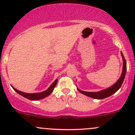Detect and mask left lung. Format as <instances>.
<instances>
[{
    "instance_id": "obj_1",
    "label": "left lung",
    "mask_w": 135,
    "mask_h": 135,
    "mask_svg": "<svg viewBox=\"0 0 135 135\" xmlns=\"http://www.w3.org/2000/svg\"><path fill=\"white\" fill-rule=\"evenodd\" d=\"M122 54V58L123 60V71H122V74L121 75L120 78H119V80H118L116 83H115L114 85H113L112 86H111L110 88H108L107 89H104V90L101 91L99 92H86V91H83L80 90V89H78V90L81 93L84 95H86V96L89 97L94 98V99H103L104 98H107L108 97L110 96V95H113L114 93H115L119 88L122 86V84L123 82V80H124L125 76H126V70H127V63L126 59H125L124 56H123V54L121 53Z\"/></svg>"
}]
</instances>
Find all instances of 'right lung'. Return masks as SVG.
<instances>
[{"instance_id":"obj_1","label":"right lung","mask_w":135,"mask_h":135,"mask_svg":"<svg viewBox=\"0 0 135 135\" xmlns=\"http://www.w3.org/2000/svg\"><path fill=\"white\" fill-rule=\"evenodd\" d=\"M57 82V79H56V80L54 81V82L50 85V87L47 89V90L39 93H23V92H21V91H20L17 90V89H15L14 88H13V89H14L17 93H18L20 95H21V96L27 98V99H29V100H40V99H43V98L46 97L48 96L49 95H50L51 92L53 91V90H54L55 85H56Z\"/></svg>"}]
</instances>
